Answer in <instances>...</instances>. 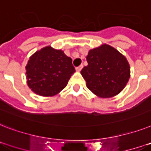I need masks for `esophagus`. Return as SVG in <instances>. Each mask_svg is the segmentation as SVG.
<instances>
[{
  "instance_id": "34e87169",
  "label": "esophagus",
  "mask_w": 151,
  "mask_h": 151,
  "mask_svg": "<svg viewBox=\"0 0 151 151\" xmlns=\"http://www.w3.org/2000/svg\"><path fill=\"white\" fill-rule=\"evenodd\" d=\"M82 68H83V65H80L79 67H76V71L80 72V71H81V70Z\"/></svg>"
}]
</instances>
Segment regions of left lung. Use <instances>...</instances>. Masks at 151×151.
Here are the masks:
<instances>
[{"label": "left lung", "instance_id": "left-lung-1", "mask_svg": "<svg viewBox=\"0 0 151 151\" xmlns=\"http://www.w3.org/2000/svg\"><path fill=\"white\" fill-rule=\"evenodd\" d=\"M88 66L81 73L88 88L99 98L109 99L119 94L130 77L126 56L112 46L102 44L88 51Z\"/></svg>", "mask_w": 151, "mask_h": 151}]
</instances>
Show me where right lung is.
<instances>
[{"label": "right lung", "instance_id": "right-lung-1", "mask_svg": "<svg viewBox=\"0 0 151 151\" xmlns=\"http://www.w3.org/2000/svg\"><path fill=\"white\" fill-rule=\"evenodd\" d=\"M27 84L40 96H53L65 87L75 72L70 57L61 50L48 46L33 53L28 61Z\"/></svg>", "mask_w": 151, "mask_h": 151}]
</instances>
